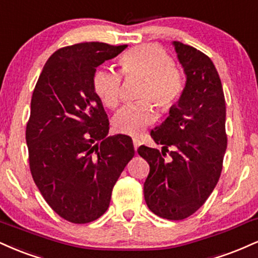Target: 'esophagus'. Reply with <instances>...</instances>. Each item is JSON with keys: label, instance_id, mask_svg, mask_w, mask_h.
I'll return each instance as SVG.
<instances>
[{"label": "esophagus", "instance_id": "esophagus-1", "mask_svg": "<svg viewBox=\"0 0 258 258\" xmlns=\"http://www.w3.org/2000/svg\"><path fill=\"white\" fill-rule=\"evenodd\" d=\"M139 145H141V141H139L138 138H133V147H135V150L137 151V149L139 148Z\"/></svg>", "mask_w": 258, "mask_h": 258}]
</instances>
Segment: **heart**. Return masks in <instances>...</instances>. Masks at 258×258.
Listing matches in <instances>:
<instances>
[{
    "label": "heart",
    "instance_id": "b5f03b06",
    "mask_svg": "<svg viewBox=\"0 0 258 258\" xmlns=\"http://www.w3.org/2000/svg\"><path fill=\"white\" fill-rule=\"evenodd\" d=\"M120 67L126 78L142 77L138 97L144 99L123 105L113 117V127L119 133L136 136L154 122L152 100L162 111L169 110L179 101L185 89V77L169 55L155 44L130 49L121 56ZM92 85L105 107L109 109L117 107L122 94V78L119 73L99 70L95 73Z\"/></svg>",
    "mask_w": 258,
    "mask_h": 258
}]
</instances>
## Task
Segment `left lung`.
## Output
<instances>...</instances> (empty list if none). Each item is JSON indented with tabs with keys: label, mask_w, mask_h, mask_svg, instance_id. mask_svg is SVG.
<instances>
[{
	"label": "left lung",
	"mask_w": 258,
	"mask_h": 258,
	"mask_svg": "<svg viewBox=\"0 0 258 258\" xmlns=\"http://www.w3.org/2000/svg\"><path fill=\"white\" fill-rule=\"evenodd\" d=\"M186 74V85L162 125L151 131L162 153L141 145L138 154L150 166L144 182L149 209L160 218L184 220L210 196L220 175L227 148L226 102L213 61L191 45L173 42ZM169 146L172 159L165 158Z\"/></svg>",
	"instance_id": "1"
}]
</instances>
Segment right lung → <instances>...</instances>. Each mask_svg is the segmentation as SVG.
Instances as JSON below:
<instances>
[{
	"label": "right lung",
	"mask_w": 258,
	"mask_h": 258,
	"mask_svg": "<svg viewBox=\"0 0 258 258\" xmlns=\"http://www.w3.org/2000/svg\"><path fill=\"white\" fill-rule=\"evenodd\" d=\"M126 46H63L46 61L33 90L26 125L31 174L51 209L72 223L107 212L114 185L135 156L131 137H107L109 120L92 85L96 67Z\"/></svg>",
	"instance_id": "add662e5"
}]
</instances>
